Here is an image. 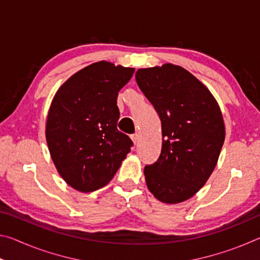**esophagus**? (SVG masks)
Masks as SVG:
<instances>
[{
    "label": "esophagus",
    "instance_id": "34e87169",
    "mask_svg": "<svg viewBox=\"0 0 260 260\" xmlns=\"http://www.w3.org/2000/svg\"><path fill=\"white\" fill-rule=\"evenodd\" d=\"M131 139H132V141H133V143L135 144V146L139 143V140H140L139 134H133L131 136Z\"/></svg>",
    "mask_w": 260,
    "mask_h": 260
}]
</instances>
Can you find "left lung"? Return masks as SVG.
Listing matches in <instances>:
<instances>
[{"instance_id": "left-lung-1", "label": "left lung", "mask_w": 260, "mask_h": 260, "mask_svg": "<svg viewBox=\"0 0 260 260\" xmlns=\"http://www.w3.org/2000/svg\"><path fill=\"white\" fill-rule=\"evenodd\" d=\"M135 80L161 121V151L144 167L147 186L160 202L180 203L217 165L225 141L221 111L208 88L178 65L140 69Z\"/></svg>"}]
</instances>
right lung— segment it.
Returning a JSON list of instances; mask_svg holds the SVG:
<instances>
[{
    "label": "right lung",
    "instance_id": "right-lung-1",
    "mask_svg": "<svg viewBox=\"0 0 260 260\" xmlns=\"http://www.w3.org/2000/svg\"><path fill=\"white\" fill-rule=\"evenodd\" d=\"M134 69L98 61L61 86L47 117L46 139L57 171L67 183L90 192L110 182L133 142L117 128L118 93Z\"/></svg>",
    "mask_w": 260,
    "mask_h": 260
}]
</instances>
